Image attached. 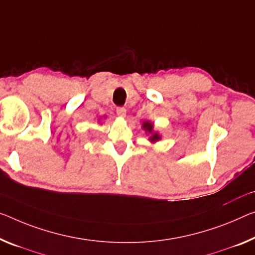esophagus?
<instances>
[{
	"instance_id": "34e87169",
	"label": "esophagus",
	"mask_w": 255,
	"mask_h": 255,
	"mask_svg": "<svg viewBox=\"0 0 255 255\" xmlns=\"http://www.w3.org/2000/svg\"><path fill=\"white\" fill-rule=\"evenodd\" d=\"M116 114L119 117H122V119H124V117L127 116V111H125V108L120 107V108L116 109Z\"/></svg>"
}]
</instances>
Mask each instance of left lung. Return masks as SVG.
I'll list each match as a JSON object with an SVG mask.
<instances>
[{
  "instance_id": "1",
  "label": "left lung",
  "mask_w": 255,
  "mask_h": 255,
  "mask_svg": "<svg viewBox=\"0 0 255 255\" xmlns=\"http://www.w3.org/2000/svg\"><path fill=\"white\" fill-rule=\"evenodd\" d=\"M144 130V133L147 135H149L148 140L150 141L151 143L157 142V141L162 140V135L159 134L158 131H154V123H151L150 121H144L142 123V127H141Z\"/></svg>"
}]
</instances>
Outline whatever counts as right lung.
Here are the masks:
<instances>
[{
  "label": "right lung",
  "mask_w": 255,
  "mask_h": 255,
  "mask_svg": "<svg viewBox=\"0 0 255 255\" xmlns=\"http://www.w3.org/2000/svg\"><path fill=\"white\" fill-rule=\"evenodd\" d=\"M104 119H105V116H104Z\"/></svg>",
  "instance_id": "obj_1"
}]
</instances>
